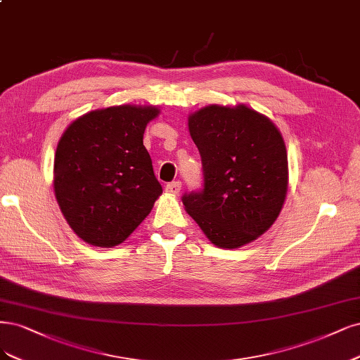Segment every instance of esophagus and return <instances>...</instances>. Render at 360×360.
I'll list each match as a JSON object with an SVG mask.
<instances>
[{
    "mask_svg": "<svg viewBox=\"0 0 360 360\" xmlns=\"http://www.w3.org/2000/svg\"><path fill=\"white\" fill-rule=\"evenodd\" d=\"M165 191L171 195H179L180 191H181V181L176 180V181H171L165 186Z\"/></svg>",
    "mask_w": 360,
    "mask_h": 360,
    "instance_id": "esophagus-1",
    "label": "esophagus"
}]
</instances>
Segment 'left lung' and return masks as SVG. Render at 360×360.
<instances>
[{
	"instance_id": "obj_1",
	"label": "left lung",
	"mask_w": 360,
	"mask_h": 360,
	"mask_svg": "<svg viewBox=\"0 0 360 360\" xmlns=\"http://www.w3.org/2000/svg\"><path fill=\"white\" fill-rule=\"evenodd\" d=\"M204 188L183 195L188 214L221 249L265 233L288 193V153L280 131L247 105H207L189 116Z\"/></svg>"
}]
</instances>
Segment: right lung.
<instances>
[{
	"mask_svg": "<svg viewBox=\"0 0 360 360\" xmlns=\"http://www.w3.org/2000/svg\"><path fill=\"white\" fill-rule=\"evenodd\" d=\"M156 107L94 110L62 134L55 153V196L70 228L84 243L125 241L162 193L143 144Z\"/></svg>",
	"mask_w": 360,
	"mask_h": 360,
	"instance_id": "1",
	"label": "right lung"
}]
</instances>
